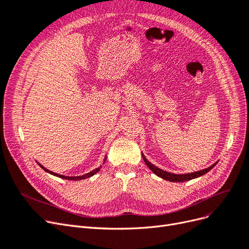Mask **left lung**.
Returning a JSON list of instances; mask_svg holds the SVG:
<instances>
[{
  "mask_svg": "<svg viewBox=\"0 0 249 249\" xmlns=\"http://www.w3.org/2000/svg\"><path fill=\"white\" fill-rule=\"evenodd\" d=\"M142 159L144 161V163L146 164V166H148L156 176H158L159 178L165 179V180H169V181H173V182H182V181H187V180H191L193 178H197L199 177H202L204 176L205 173H207L208 171H210L211 169H213L216 163L213 164L211 166H209L208 168H205V169H202V170H199V171H196V172H191V173H185V174H176V173H171V172H167V171H164L160 168H158L157 166H155V165H153L151 162H149L148 160H146V158L144 157V155L142 154Z\"/></svg>",
  "mask_w": 249,
  "mask_h": 249,
  "instance_id": "8db88e82",
  "label": "left lung"
}]
</instances>
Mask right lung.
I'll use <instances>...</instances> for the list:
<instances>
[{
  "label": "right lung",
  "instance_id": "right-lung-1",
  "mask_svg": "<svg viewBox=\"0 0 249 249\" xmlns=\"http://www.w3.org/2000/svg\"><path fill=\"white\" fill-rule=\"evenodd\" d=\"M107 160V157L105 158V161ZM38 163V162H36ZM40 166L46 171V172H48V173H50V174H52V176H55V177H57V178H64V179H69V180H81V179H85V178H90V177H92V176H94V174L96 173V172H98L99 171V169L101 168V166L100 167H98V168H96V169H94V170H92V171H90V172H88V173H86V174H84V176H80V177H64V176H61V174H58V173H55V172H52V171H50V170H48L47 168H45V167H43L42 165L40 164V163H38Z\"/></svg>",
  "mask_w": 249,
  "mask_h": 249
}]
</instances>
